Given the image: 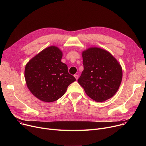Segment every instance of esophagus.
Listing matches in <instances>:
<instances>
[{
  "instance_id": "esophagus-1",
  "label": "esophagus",
  "mask_w": 146,
  "mask_h": 146,
  "mask_svg": "<svg viewBox=\"0 0 146 146\" xmlns=\"http://www.w3.org/2000/svg\"><path fill=\"white\" fill-rule=\"evenodd\" d=\"M74 77L76 78V80H77V79H78V76L77 74H74Z\"/></svg>"
}]
</instances>
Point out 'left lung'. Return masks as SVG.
<instances>
[{"label":"left lung","instance_id":"obj_1","mask_svg":"<svg viewBox=\"0 0 146 146\" xmlns=\"http://www.w3.org/2000/svg\"><path fill=\"white\" fill-rule=\"evenodd\" d=\"M84 70L78 79L87 95L96 102L105 101L118 91L122 70L116 59L108 51L97 47L83 51Z\"/></svg>","mask_w":146,"mask_h":146}]
</instances>
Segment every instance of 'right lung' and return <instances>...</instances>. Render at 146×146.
Segmentation results:
<instances>
[{
	"label": "right lung",
	"instance_id": "1",
	"mask_svg": "<svg viewBox=\"0 0 146 146\" xmlns=\"http://www.w3.org/2000/svg\"><path fill=\"white\" fill-rule=\"evenodd\" d=\"M62 51L55 46L41 51L27 64L25 78L28 88L38 99L54 102L63 96L68 87L76 81L68 66L62 63Z\"/></svg>",
	"mask_w": 146,
	"mask_h": 146
}]
</instances>
